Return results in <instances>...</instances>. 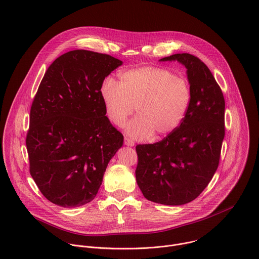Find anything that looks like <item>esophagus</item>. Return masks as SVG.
<instances>
[{
	"mask_svg": "<svg viewBox=\"0 0 259 259\" xmlns=\"http://www.w3.org/2000/svg\"><path fill=\"white\" fill-rule=\"evenodd\" d=\"M124 142H125V144H126V145H128V146H133V145H134V142H133V140H131V139L127 138V137L125 138Z\"/></svg>",
	"mask_w": 259,
	"mask_h": 259,
	"instance_id": "1",
	"label": "esophagus"
}]
</instances>
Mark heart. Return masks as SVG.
<instances>
[{
	"instance_id": "obj_1",
	"label": "heart",
	"mask_w": 259,
	"mask_h": 259,
	"mask_svg": "<svg viewBox=\"0 0 259 259\" xmlns=\"http://www.w3.org/2000/svg\"><path fill=\"white\" fill-rule=\"evenodd\" d=\"M100 96L106 117L114 125L123 126L135 107L138 116L129 124L128 133L135 138L154 133L160 138L175 131L186 118L192 88L187 79L168 68L141 66L121 71L119 84L106 78Z\"/></svg>"
}]
</instances>
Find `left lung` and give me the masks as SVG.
<instances>
[{
	"mask_svg": "<svg viewBox=\"0 0 259 259\" xmlns=\"http://www.w3.org/2000/svg\"><path fill=\"white\" fill-rule=\"evenodd\" d=\"M177 60L187 67L192 103L179 127L156 143L137 144L136 181L145 199L178 206L200 196L217 170L225 138V97L208 66L189 53Z\"/></svg>",
	"mask_w": 259,
	"mask_h": 259,
	"instance_id": "1",
	"label": "left lung"
}]
</instances>
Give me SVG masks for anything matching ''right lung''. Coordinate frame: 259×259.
I'll return each mask as SVG.
<instances>
[{
	"label": "right lung",
	"mask_w": 259,
	"mask_h": 259,
	"mask_svg": "<svg viewBox=\"0 0 259 259\" xmlns=\"http://www.w3.org/2000/svg\"><path fill=\"white\" fill-rule=\"evenodd\" d=\"M122 64L107 54L73 50L56 58L33 98L26 149L29 172L51 203L91 202L123 134L105 116L100 87Z\"/></svg>",
	"instance_id": "obj_1"
}]
</instances>
